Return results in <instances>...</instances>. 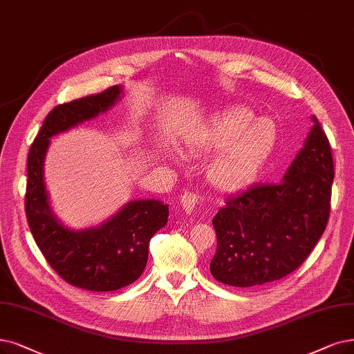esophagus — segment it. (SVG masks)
<instances>
[{
  "mask_svg": "<svg viewBox=\"0 0 354 354\" xmlns=\"http://www.w3.org/2000/svg\"><path fill=\"white\" fill-rule=\"evenodd\" d=\"M181 207L185 209L186 214H192V212L196 209V206L199 205V196L193 192H186L185 194L181 196V201H180Z\"/></svg>",
  "mask_w": 354,
  "mask_h": 354,
  "instance_id": "esophagus-1",
  "label": "esophagus"
}]
</instances>
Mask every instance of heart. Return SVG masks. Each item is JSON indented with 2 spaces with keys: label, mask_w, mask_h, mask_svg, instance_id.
Returning a JSON list of instances; mask_svg holds the SVG:
<instances>
[{
  "label": "heart",
  "mask_w": 354,
  "mask_h": 354,
  "mask_svg": "<svg viewBox=\"0 0 354 354\" xmlns=\"http://www.w3.org/2000/svg\"><path fill=\"white\" fill-rule=\"evenodd\" d=\"M252 120L251 110L231 107L218 113L189 138L192 148L219 149L206 171L210 185L219 190L232 192L247 186L274 145L273 126L264 119Z\"/></svg>",
  "instance_id": "1"
}]
</instances>
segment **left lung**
Listing matches in <instances>:
<instances>
[{
	"label": "left lung",
	"mask_w": 354,
	"mask_h": 354,
	"mask_svg": "<svg viewBox=\"0 0 354 354\" xmlns=\"http://www.w3.org/2000/svg\"><path fill=\"white\" fill-rule=\"evenodd\" d=\"M304 147L279 183L254 185L226 199L212 219L218 245L210 273L251 288L296 270L313 251L330 216L334 164L315 116Z\"/></svg>",
	"instance_id": "obj_1"
}]
</instances>
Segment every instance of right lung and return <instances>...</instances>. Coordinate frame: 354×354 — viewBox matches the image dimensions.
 Returning <instances> with one entry per match:
<instances>
[{"instance_id":"right-lung-1","label":"right lung","mask_w":354,"mask_h":354,"mask_svg":"<svg viewBox=\"0 0 354 354\" xmlns=\"http://www.w3.org/2000/svg\"><path fill=\"white\" fill-rule=\"evenodd\" d=\"M123 94L115 86L100 94L56 106L46 116L27 158L26 216L46 261L69 285L110 292L133 283L144 273L152 235L165 226L168 205L157 199L126 203L91 228L66 226L50 206L44 167L50 138L109 111Z\"/></svg>"}]
</instances>
